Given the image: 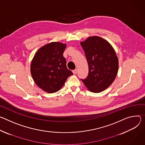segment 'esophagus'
<instances>
[{"label":"esophagus","instance_id":"34e87169","mask_svg":"<svg viewBox=\"0 0 145 145\" xmlns=\"http://www.w3.org/2000/svg\"><path fill=\"white\" fill-rule=\"evenodd\" d=\"M72 72H73L74 74H76L78 72V70L76 69H75L74 70H72Z\"/></svg>","mask_w":145,"mask_h":145}]
</instances>
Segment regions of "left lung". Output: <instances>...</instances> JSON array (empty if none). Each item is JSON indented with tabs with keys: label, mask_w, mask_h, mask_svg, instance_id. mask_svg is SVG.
I'll return each mask as SVG.
<instances>
[{
	"label": "left lung",
	"mask_w": 145,
	"mask_h": 145,
	"mask_svg": "<svg viewBox=\"0 0 145 145\" xmlns=\"http://www.w3.org/2000/svg\"><path fill=\"white\" fill-rule=\"evenodd\" d=\"M81 45L89 67L86 78L81 79L89 91L100 93L114 81L119 69L115 51L106 40L99 36L89 37Z\"/></svg>",
	"instance_id": "1"
}]
</instances>
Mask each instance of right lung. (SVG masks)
<instances>
[{
    "instance_id": "add662e5",
    "label": "right lung",
    "mask_w": 145,
    "mask_h": 145,
    "mask_svg": "<svg viewBox=\"0 0 145 145\" xmlns=\"http://www.w3.org/2000/svg\"><path fill=\"white\" fill-rule=\"evenodd\" d=\"M67 45L52 42L42 46L35 54L30 64V72L36 84L49 93L59 91L68 77L72 75L66 66L63 52Z\"/></svg>"
}]
</instances>
